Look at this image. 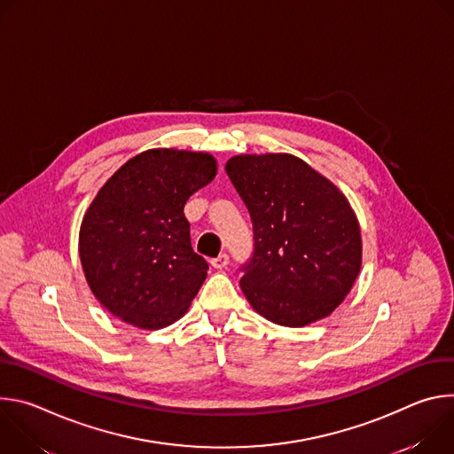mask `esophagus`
Segmentation results:
<instances>
[{
  "mask_svg": "<svg viewBox=\"0 0 454 454\" xmlns=\"http://www.w3.org/2000/svg\"><path fill=\"white\" fill-rule=\"evenodd\" d=\"M210 264H212V268H215V270H224V268L230 264V256H228V253H221V254H217L215 258H212Z\"/></svg>",
  "mask_w": 454,
  "mask_h": 454,
  "instance_id": "1",
  "label": "esophagus"
}]
</instances>
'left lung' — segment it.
<instances>
[{
  "label": "left lung",
  "instance_id": "obj_1",
  "mask_svg": "<svg viewBox=\"0 0 454 454\" xmlns=\"http://www.w3.org/2000/svg\"><path fill=\"white\" fill-rule=\"evenodd\" d=\"M226 174L253 224L239 268L253 309L284 327L329 316L361 270V231L347 198L291 154L235 156Z\"/></svg>",
  "mask_w": 454,
  "mask_h": 454
}]
</instances>
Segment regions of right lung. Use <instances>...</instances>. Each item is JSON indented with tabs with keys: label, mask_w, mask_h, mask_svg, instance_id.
I'll list each match as a JSON object with an SVG mask.
<instances>
[{
	"label": "right lung",
	"mask_w": 454,
	"mask_h": 454,
	"mask_svg": "<svg viewBox=\"0 0 454 454\" xmlns=\"http://www.w3.org/2000/svg\"><path fill=\"white\" fill-rule=\"evenodd\" d=\"M215 172L210 154L153 149L100 188L82 219L79 253L93 294L111 314L161 329L186 312L208 264L192 249L183 208Z\"/></svg>",
	"instance_id": "obj_1"
}]
</instances>
